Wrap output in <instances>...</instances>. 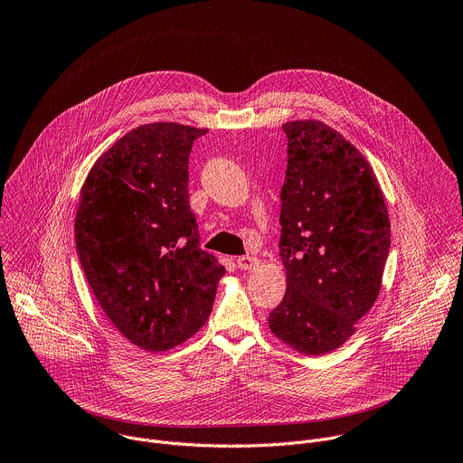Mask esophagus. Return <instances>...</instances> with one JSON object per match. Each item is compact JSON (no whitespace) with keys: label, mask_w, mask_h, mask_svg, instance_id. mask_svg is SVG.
I'll return each instance as SVG.
<instances>
[{"label":"esophagus","mask_w":463,"mask_h":463,"mask_svg":"<svg viewBox=\"0 0 463 463\" xmlns=\"http://www.w3.org/2000/svg\"><path fill=\"white\" fill-rule=\"evenodd\" d=\"M236 263H238L240 269L250 271V269H256V268H258L260 261H258L256 256H240V258L236 260Z\"/></svg>","instance_id":"1"}]
</instances>
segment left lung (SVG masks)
Here are the masks:
<instances>
[{
	"instance_id": "1",
	"label": "left lung",
	"mask_w": 463,
	"mask_h": 463,
	"mask_svg": "<svg viewBox=\"0 0 463 463\" xmlns=\"http://www.w3.org/2000/svg\"><path fill=\"white\" fill-rule=\"evenodd\" d=\"M280 256L288 275L271 332L309 355L345 345L373 306L390 250L383 192L363 154L320 120L286 122Z\"/></svg>"
}]
</instances>
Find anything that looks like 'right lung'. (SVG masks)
Wrapping results in <instances>:
<instances>
[{
	"instance_id": "right-lung-1",
	"label": "right lung",
	"mask_w": 463,
	"mask_h": 463,
	"mask_svg": "<svg viewBox=\"0 0 463 463\" xmlns=\"http://www.w3.org/2000/svg\"><path fill=\"white\" fill-rule=\"evenodd\" d=\"M207 129L154 122L131 129L90 170L75 240L84 275L118 332L146 352L200 329L225 268L200 247L188 203V156Z\"/></svg>"
}]
</instances>
